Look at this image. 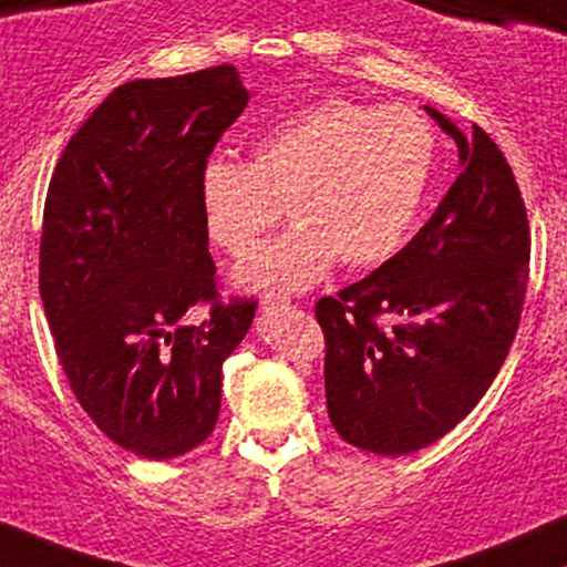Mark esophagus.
I'll return each instance as SVG.
<instances>
[{
	"instance_id": "obj_1",
	"label": "esophagus",
	"mask_w": 567,
	"mask_h": 567,
	"mask_svg": "<svg viewBox=\"0 0 567 567\" xmlns=\"http://www.w3.org/2000/svg\"><path fill=\"white\" fill-rule=\"evenodd\" d=\"M260 309L269 315H277V312H285V309H290V296L285 293H266L264 298H260Z\"/></svg>"
}]
</instances>
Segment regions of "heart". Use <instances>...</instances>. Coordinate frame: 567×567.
<instances>
[{
  "label": "heart",
  "mask_w": 567,
  "mask_h": 567,
  "mask_svg": "<svg viewBox=\"0 0 567 567\" xmlns=\"http://www.w3.org/2000/svg\"><path fill=\"white\" fill-rule=\"evenodd\" d=\"M435 161V132L406 104L326 99L260 134L250 161L213 158L198 179L204 223L231 258H245L279 220L290 231L236 269L245 288H312L339 260L374 269L412 231Z\"/></svg>",
  "instance_id": "heart-1"
}]
</instances>
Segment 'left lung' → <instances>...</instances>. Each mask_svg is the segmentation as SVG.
Instances as JSON below:
<instances>
[{"label":"left lung","mask_w":567,"mask_h":567,"mask_svg":"<svg viewBox=\"0 0 567 567\" xmlns=\"http://www.w3.org/2000/svg\"><path fill=\"white\" fill-rule=\"evenodd\" d=\"M425 112L455 140L463 172L401 252L315 307L328 416L347 444L384 457L433 444L482 401L530 271L527 209L501 147Z\"/></svg>","instance_id":"1"}]
</instances>
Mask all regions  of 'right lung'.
Instances as JSON below:
<instances>
[{
	"mask_svg": "<svg viewBox=\"0 0 567 567\" xmlns=\"http://www.w3.org/2000/svg\"><path fill=\"white\" fill-rule=\"evenodd\" d=\"M250 93L231 64L132 80L61 153L42 215L40 296L66 382L96 427L147 460L215 431L223 360L258 303H223L198 179ZM210 303L202 327L182 320Z\"/></svg>",
	"mask_w": 567,
	"mask_h": 567,
	"instance_id": "1",
	"label": "right lung"
}]
</instances>
